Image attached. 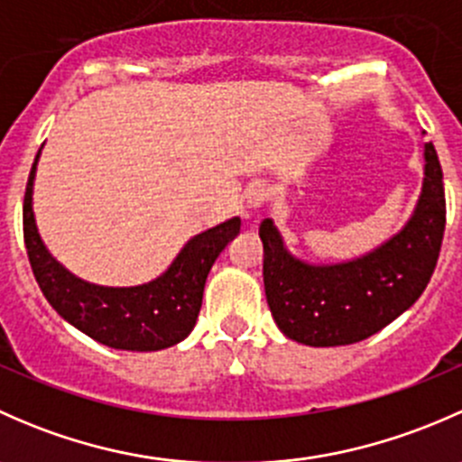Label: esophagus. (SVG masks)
<instances>
[{
    "label": "esophagus",
    "instance_id": "1",
    "mask_svg": "<svg viewBox=\"0 0 462 462\" xmlns=\"http://www.w3.org/2000/svg\"><path fill=\"white\" fill-rule=\"evenodd\" d=\"M265 203H268V189H265V185L253 183L245 189V205H248L250 209L263 208Z\"/></svg>",
    "mask_w": 462,
    "mask_h": 462
}]
</instances>
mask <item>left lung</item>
I'll use <instances>...</instances> for the list:
<instances>
[{"label":"left lung","instance_id":"obj_1","mask_svg":"<svg viewBox=\"0 0 462 462\" xmlns=\"http://www.w3.org/2000/svg\"><path fill=\"white\" fill-rule=\"evenodd\" d=\"M445 188L438 153L425 143V183L416 212L386 244L360 259L310 265L283 245L270 218L259 226L270 313L286 337L344 346L371 337L416 304L430 283L445 235Z\"/></svg>","mask_w":462,"mask_h":462}]
</instances>
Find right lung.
I'll return each mask as SVG.
<instances>
[{
    "instance_id": "right-lung-1",
    "label": "right lung",
    "mask_w": 462,
    "mask_h": 462,
    "mask_svg": "<svg viewBox=\"0 0 462 462\" xmlns=\"http://www.w3.org/2000/svg\"><path fill=\"white\" fill-rule=\"evenodd\" d=\"M24 194V244L32 274L60 318L96 342L123 351H161L192 333L203 301L205 279L221 250L239 235L241 218L209 227L185 244L174 263L153 282L132 288L96 286L58 263L37 235L32 180Z\"/></svg>"
}]
</instances>
